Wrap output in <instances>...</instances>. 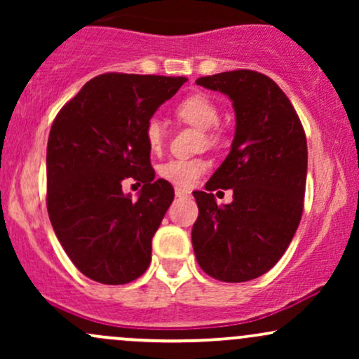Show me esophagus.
Listing matches in <instances>:
<instances>
[{"instance_id": "1", "label": "esophagus", "mask_w": 359, "mask_h": 359, "mask_svg": "<svg viewBox=\"0 0 359 359\" xmlns=\"http://www.w3.org/2000/svg\"><path fill=\"white\" fill-rule=\"evenodd\" d=\"M175 196L177 197H189L191 196V192L185 191V189H182V187H175Z\"/></svg>"}]
</instances>
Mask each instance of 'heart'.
Instances as JSON below:
<instances>
[{
    "label": "heart",
    "mask_w": 359,
    "mask_h": 359,
    "mask_svg": "<svg viewBox=\"0 0 359 359\" xmlns=\"http://www.w3.org/2000/svg\"><path fill=\"white\" fill-rule=\"evenodd\" d=\"M175 114L180 121L192 125L205 133L208 145H217L219 138L214 133V128L219 125L221 114L212 100L204 94H192L179 102L175 108ZM147 147L151 154H158L165 142V128L160 119L151 118L143 130ZM208 163L203 158H172L158 167V175L168 182L179 185V187H192L201 175L204 174Z\"/></svg>",
    "instance_id": "heart-1"
}]
</instances>
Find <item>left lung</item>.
Masks as SVG:
<instances>
[{
	"label": "left lung",
	"mask_w": 359,
	"mask_h": 359,
	"mask_svg": "<svg viewBox=\"0 0 359 359\" xmlns=\"http://www.w3.org/2000/svg\"><path fill=\"white\" fill-rule=\"evenodd\" d=\"M196 84L233 101L231 151L205 191H196L192 228L197 263L221 282H248L282 258L299 228L307 179L302 123L277 82L248 69L199 77ZM233 188V203L217 206L212 190Z\"/></svg>",
	"instance_id": "left-lung-1"
}]
</instances>
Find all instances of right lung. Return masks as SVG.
Wrapping results in <instances>:
<instances>
[{
	"label": "right lung",
	"instance_id": "right-lung-1",
	"mask_svg": "<svg viewBox=\"0 0 359 359\" xmlns=\"http://www.w3.org/2000/svg\"><path fill=\"white\" fill-rule=\"evenodd\" d=\"M185 77L108 72L86 82L59 111L47 143V209L62 248L81 273L123 285L145 273L151 238L174 201L155 180L143 130ZM144 187L123 194V180Z\"/></svg>",
	"mask_w": 359,
	"mask_h": 359
}]
</instances>
